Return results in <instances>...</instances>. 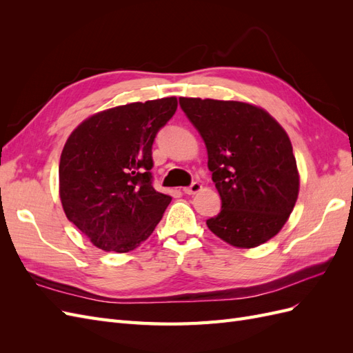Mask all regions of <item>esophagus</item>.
<instances>
[{
  "label": "esophagus",
  "mask_w": 353,
  "mask_h": 353,
  "mask_svg": "<svg viewBox=\"0 0 353 353\" xmlns=\"http://www.w3.org/2000/svg\"><path fill=\"white\" fill-rule=\"evenodd\" d=\"M201 190V184H199V183H193V184H191L190 187H185L184 188V193L185 194H196V193H199V191Z\"/></svg>",
  "instance_id": "34e87169"
}]
</instances>
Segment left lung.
Wrapping results in <instances>:
<instances>
[{
    "label": "left lung",
    "mask_w": 353,
    "mask_h": 353,
    "mask_svg": "<svg viewBox=\"0 0 353 353\" xmlns=\"http://www.w3.org/2000/svg\"><path fill=\"white\" fill-rule=\"evenodd\" d=\"M208 148V168L221 212L206 221L231 245L256 248L279 232L296 205L299 174L290 138L256 105L179 99Z\"/></svg>",
    "instance_id": "8db88e82"
}]
</instances>
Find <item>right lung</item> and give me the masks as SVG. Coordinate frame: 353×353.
I'll list each match as a JSON object with an SVG mask.
<instances>
[{
    "label": "right lung",
    "mask_w": 353,
    "mask_h": 353,
    "mask_svg": "<svg viewBox=\"0 0 353 353\" xmlns=\"http://www.w3.org/2000/svg\"><path fill=\"white\" fill-rule=\"evenodd\" d=\"M176 108L175 97L119 105L88 117L68 138L61 205L99 249L134 250L162 219L172 197L153 187L152 147Z\"/></svg>",
    "instance_id": "add662e5"
}]
</instances>
